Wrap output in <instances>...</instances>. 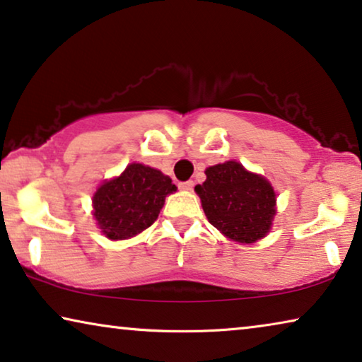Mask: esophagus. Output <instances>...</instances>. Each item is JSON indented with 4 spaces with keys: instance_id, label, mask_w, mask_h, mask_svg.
Masks as SVG:
<instances>
[{
    "instance_id": "34e87169",
    "label": "esophagus",
    "mask_w": 362,
    "mask_h": 362,
    "mask_svg": "<svg viewBox=\"0 0 362 362\" xmlns=\"http://www.w3.org/2000/svg\"><path fill=\"white\" fill-rule=\"evenodd\" d=\"M193 185H195V183H193V180H187V182H180L179 183V187L182 188V190H192Z\"/></svg>"
}]
</instances>
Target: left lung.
<instances>
[{"label": "left lung", "mask_w": 362, "mask_h": 362, "mask_svg": "<svg viewBox=\"0 0 362 362\" xmlns=\"http://www.w3.org/2000/svg\"><path fill=\"white\" fill-rule=\"evenodd\" d=\"M205 174L206 180L195 192L208 221L238 243H256L266 236L276 215L271 183L236 160L208 167Z\"/></svg>", "instance_id": "8db88e82"}]
</instances>
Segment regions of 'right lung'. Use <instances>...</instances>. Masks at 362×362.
Wrapping results in <instances>:
<instances>
[{"instance_id":"add662e5","label":"right lung","mask_w":362,"mask_h":362,"mask_svg":"<svg viewBox=\"0 0 362 362\" xmlns=\"http://www.w3.org/2000/svg\"><path fill=\"white\" fill-rule=\"evenodd\" d=\"M177 187L160 170L129 164L116 179L105 182L93 197V216L110 239H128L149 228Z\"/></svg>"}]
</instances>
